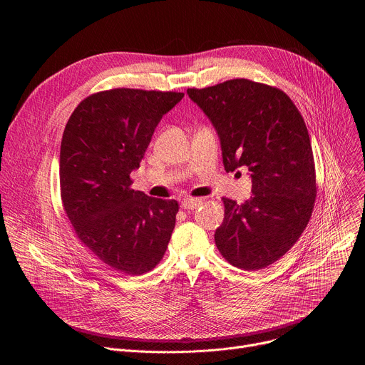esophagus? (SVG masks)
<instances>
[{
	"mask_svg": "<svg viewBox=\"0 0 365 365\" xmlns=\"http://www.w3.org/2000/svg\"><path fill=\"white\" fill-rule=\"evenodd\" d=\"M202 203V199L200 197H186L182 200V207L183 210H187V211H192V210H196V207Z\"/></svg>",
	"mask_w": 365,
	"mask_h": 365,
	"instance_id": "34e87169",
	"label": "esophagus"
}]
</instances>
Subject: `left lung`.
Wrapping results in <instances>:
<instances>
[{
	"label": "left lung",
	"mask_w": 365,
	"mask_h": 365,
	"mask_svg": "<svg viewBox=\"0 0 365 365\" xmlns=\"http://www.w3.org/2000/svg\"><path fill=\"white\" fill-rule=\"evenodd\" d=\"M218 134L227 172L248 168L252 196L224 197L215 244L228 263L264 269L284 255L306 228L315 205V163L306 124L280 89L231 79L187 89Z\"/></svg>",
	"instance_id": "obj_1"
}]
</instances>
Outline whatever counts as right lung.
Listing matches in <instances>:
<instances>
[{"label": "right lung", "mask_w": 365, "mask_h": 365, "mask_svg": "<svg viewBox=\"0 0 365 365\" xmlns=\"http://www.w3.org/2000/svg\"><path fill=\"white\" fill-rule=\"evenodd\" d=\"M182 92L118 88L93 93L72 113L61 145V195L78 238L130 276L163 258L179 203L131 189V172Z\"/></svg>", "instance_id": "add662e5"}]
</instances>
